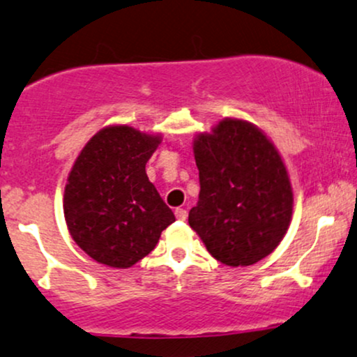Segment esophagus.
<instances>
[{
	"instance_id": "esophagus-1",
	"label": "esophagus",
	"mask_w": 357,
	"mask_h": 357,
	"mask_svg": "<svg viewBox=\"0 0 357 357\" xmlns=\"http://www.w3.org/2000/svg\"><path fill=\"white\" fill-rule=\"evenodd\" d=\"M175 217L178 220H185L187 219V211L185 208H175Z\"/></svg>"
}]
</instances>
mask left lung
Masks as SVG:
<instances>
[{"label": "left lung", "instance_id": "left-lung-1", "mask_svg": "<svg viewBox=\"0 0 357 357\" xmlns=\"http://www.w3.org/2000/svg\"><path fill=\"white\" fill-rule=\"evenodd\" d=\"M199 204L188 224L217 261L252 266L274 252L294 208L291 178L274 142L257 125L227 116L194 138Z\"/></svg>", "mask_w": 357, "mask_h": 357}]
</instances>
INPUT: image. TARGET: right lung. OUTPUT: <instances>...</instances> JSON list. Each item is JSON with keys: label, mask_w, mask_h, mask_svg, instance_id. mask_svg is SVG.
Returning <instances> with one entry per match:
<instances>
[{"label": "right lung", "mask_w": 357, "mask_h": 357, "mask_svg": "<svg viewBox=\"0 0 357 357\" xmlns=\"http://www.w3.org/2000/svg\"><path fill=\"white\" fill-rule=\"evenodd\" d=\"M160 142L162 133L108 125L86 142L71 167L63 195L66 227L98 264L135 266L175 222L145 172Z\"/></svg>", "instance_id": "obj_1"}]
</instances>
